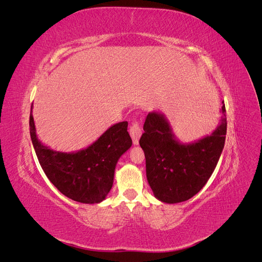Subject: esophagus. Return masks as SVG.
<instances>
[{
  "label": "esophagus",
  "mask_w": 262,
  "mask_h": 262,
  "mask_svg": "<svg viewBox=\"0 0 262 262\" xmlns=\"http://www.w3.org/2000/svg\"><path fill=\"white\" fill-rule=\"evenodd\" d=\"M130 134L134 145H139V140L142 136V129L137 121H133L130 125Z\"/></svg>",
  "instance_id": "obj_1"
}]
</instances>
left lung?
<instances>
[{
    "instance_id": "8db88e82",
    "label": "left lung",
    "mask_w": 262,
    "mask_h": 262,
    "mask_svg": "<svg viewBox=\"0 0 262 262\" xmlns=\"http://www.w3.org/2000/svg\"><path fill=\"white\" fill-rule=\"evenodd\" d=\"M220 123L211 134L182 143L171 124L160 112L148 113L140 139L146 161V178L154 196L165 203L189 200L207 184L225 144V107Z\"/></svg>"
}]
</instances>
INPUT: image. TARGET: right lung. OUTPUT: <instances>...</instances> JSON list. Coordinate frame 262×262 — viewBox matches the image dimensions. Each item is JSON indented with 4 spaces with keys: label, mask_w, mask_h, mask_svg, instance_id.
<instances>
[{
    "label": "right lung",
    "mask_w": 262,
    "mask_h": 262,
    "mask_svg": "<svg viewBox=\"0 0 262 262\" xmlns=\"http://www.w3.org/2000/svg\"><path fill=\"white\" fill-rule=\"evenodd\" d=\"M30 138L46 176L59 191L76 202L94 204L106 199L114 184L116 165L132 145L128 122L108 128L87 147L76 152L51 149L39 141L33 117H29Z\"/></svg>",
    "instance_id": "1"
}]
</instances>
